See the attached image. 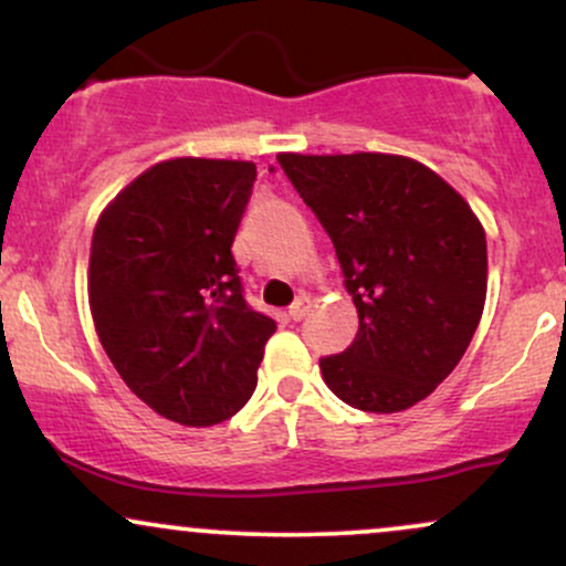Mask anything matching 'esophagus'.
<instances>
[{
  "instance_id": "esophagus-1",
  "label": "esophagus",
  "mask_w": 566,
  "mask_h": 566,
  "mask_svg": "<svg viewBox=\"0 0 566 566\" xmlns=\"http://www.w3.org/2000/svg\"><path fill=\"white\" fill-rule=\"evenodd\" d=\"M308 308H311V301H308V297H305V295H301L295 303L290 305V319H292V322H301L303 316L308 314Z\"/></svg>"
}]
</instances>
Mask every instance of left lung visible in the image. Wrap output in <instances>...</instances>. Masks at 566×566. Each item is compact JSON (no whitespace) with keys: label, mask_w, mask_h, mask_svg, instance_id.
I'll return each instance as SVG.
<instances>
[{"label":"left lung","mask_w":566,"mask_h":566,"mask_svg":"<svg viewBox=\"0 0 566 566\" xmlns=\"http://www.w3.org/2000/svg\"><path fill=\"white\" fill-rule=\"evenodd\" d=\"M335 247L359 333L319 359L337 399L365 412L418 405L458 367L486 297V237L469 201L394 154H279Z\"/></svg>","instance_id":"left-lung-1"}]
</instances>
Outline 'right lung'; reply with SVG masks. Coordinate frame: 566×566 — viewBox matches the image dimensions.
I'll return each mask as SVG.
<instances>
[{"label":"right lung","instance_id":"1","mask_svg":"<svg viewBox=\"0 0 566 566\" xmlns=\"http://www.w3.org/2000/svg\"><path fill=\"white\" fill-rule=\"evenodd\" d=\"M255 165L170 159L103 210L90 250V311L129 391L180 426H216L258 386L276 322L244 301L233 237Z\"/></svg>","mask_w":566,"mask_h":566}]
</instances>
